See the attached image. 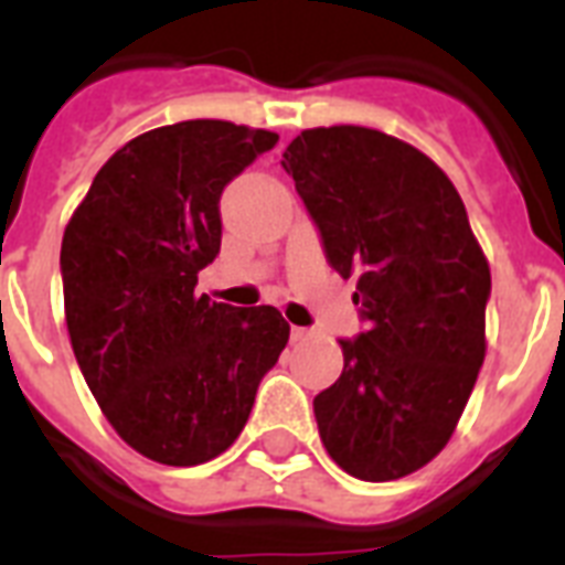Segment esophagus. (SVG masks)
I'll list each match as a JSON object with an SVG mask.
<instances>
[{
  "label": "esophagus",
  "instance_id": "34e87169",
  "mask_svg": "<svg viewBox=\"0 0 565 565\" xmlns=\"http://www.w3.org/2000/svg\"><path fill=\"white\" fill-rule=\"evenodd\" d=\"M310 337H313V334H310L308 328H292V331H290L292 343H305V340H310Z\"/></svg>",
  "mask_w": 565,
  "mask_h": 565
}]
</instances>
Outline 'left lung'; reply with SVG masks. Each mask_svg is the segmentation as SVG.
<instances>
[{
  "mask_svg": "<svg viewBox=\"0 0 565 565\" xmlns=\"http://www.w3.org/2000/svg\"><path fill=\"white\" fill-rule=\"evenodd\" d=\"M284 170L319 225L328 264L358 278L366 331L313 398L340 469L395 481L446 448L487 354L490 264L463 199L416 146L363 126L308 128Z\"/></svg>",
  "mask_w": 565,
  "mask_h": 565,
  "instance_id": "1",
  "label": "left lung"
}]
</instances>
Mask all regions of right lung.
<instances>
[{"mask_svg":"<svg viewBox=\"0 0 565 565\" xmlns=\"http://www.w3.org/2000/svg\"><path fill=\"white\" fill-rule=\"evenodd\" d=\"M275 131L188 119L110 154L61 243L75 361L105 419L137 455L199 466L246 425L260 377L290 340L269 305L195 296L220 255V195Z\"/></svg>","mask_w":565,"mask_h":565,"instance_id":"obj_1","label":"right lung"}]
</instances>
